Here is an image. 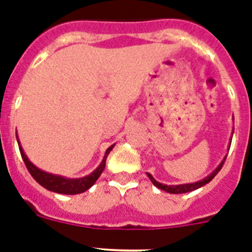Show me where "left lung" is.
Wrapping results in <instances>:
<instances>
[{
  "instance_id": "1",
  "label": "left lung",
  "mask_w": 252,
  "mask_h": 252,
  "mask_svg": "<svg viewBox=\"0 0 252 252\" xmlns=\"http://www.w3.org/2000/svg\"><path fill=\"white\" fill-rule=\"evenodd\" d=\"M224 160H226V158H224L223 160L221 161V164L217 166V168L215 169V170L211 173V174L208 175V177H206L204 179L199 180V182H195V183H189V184H179V186H166V184H162V183H159V182H157V180L154 179L153 175L150 174V173H148V177L149 179L151 180V183L154 184L155 187H158L159 189H161V190H165V192L168 193H171V194H180V193H187V192H192V190H195V189L201 188V187L206 186L207 183H209L211 180L213 179V178L217 175V173L220 170H221V168L223 166V162Z\"/></svg>"
}]
</instances>
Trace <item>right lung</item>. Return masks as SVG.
<instances>
[{
  "label": "right lung",
  "mask_w": 252,
  "mask_h": 252,
  "mask_svg": "<svg viewBox=\"0 0 252 252\" xmlns=\"http://www.w3.org/2000/svg\"><path fill=\"white\" fill-rule=\"evenodd\" d=\"M17 142H19V149H20V153H21L22 160H24V162H25L26 168H28L31 177L34 178L37 183H39L41 187H44L45 189L51 190V192L60 193V194H79V193L86 192L87 189H90L91 187L95 183V180L98 179L99 175L102 174V171L104 170L107 157H108L110 151L112 150L113 146H115V145H111L110 148L107 149L103 160H102V162L99 164V166L95 169L94 171H92L90 175H87V177L84 178H78V179H68V178L60 177V175H55V174H50V173H46V171L40 170L39 168H36V166H35L25 155L21 145H20L19 139H17Z\"/></svg>",
  "instance_id": "obj_1"
}]
</instances>
